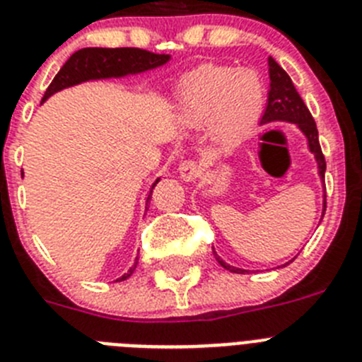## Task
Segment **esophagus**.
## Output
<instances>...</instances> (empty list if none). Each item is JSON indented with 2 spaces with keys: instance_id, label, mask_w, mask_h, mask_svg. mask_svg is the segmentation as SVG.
Listing matches in <instances>:
<instances>
[{
  "instance_id": "1",
  "label": "esophagus",
  "mask_w": 362,
  "mask_h": 362,
  "mask_svg": "<svg viewBox=\"0 0 362 362\" xmlns=\"http://www.w3.org/2000/svg\"><path fill=\"white\" fill-rule=\"evenodd\" d=\"M199 174V167L197 161L194 159H185L183 163L179 165V177L183 179V181H194Z\"/></svg>"
}]
</instances>
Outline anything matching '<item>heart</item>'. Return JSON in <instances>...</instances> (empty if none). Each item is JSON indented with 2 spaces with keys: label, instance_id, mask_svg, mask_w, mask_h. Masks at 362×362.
Masks as SVG:
<instances>
[{
  "label": "heart",
  "instance_id": "1",
  "mask_svg": "<svg viewBox=\"0 0 362 362\" xmlns=\"http://www.w3.org/2000/svg\"><path fill=\"white\" fill-rule=\"evenodd\" d=\"M264 111V88L247 69L204 66L181 81L177 112L194 127L211 122L215 144L237 147L253 134Z\"/></svg>",
  "mask_w": 362,
  "mask_h": 362
}]
</instances>
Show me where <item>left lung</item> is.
Returning a JSON list of instances; mask_svg holds the SVG:
<instances>
[{
  "label": "left lung",
  "mask_w": 362,
  "mask_h": 362,
  "mask_svg": "<svg viewBox=\"0 0 362 362\" xmlns=\"http://www.w3.org/2000/svg\"><path fill=\"white\" fill-rule=\"evenodd\" d=\"M269 97H267V105H265V111L264 115H262V124H269V122H293V124H296L298 127H300V131L307 136L310 152H313L314 158H316L317 161V170H320L321 179H325V168H327V163H325V156L323 152H321L320 140H317L316 122H314L310 111L307 109V105L303 104L300 95H298L296 88H294L293 81H291V77L287 75V71H285L273 57H269ZM325 208H327V203H325ZM215 258H217V262L224 267V269L231 271V273H247V271L244 269L231 267V265L226 264L221 257H217V253H215Z\"/></svg>",
  "instance_id": "left-lung-1"
}]
</instances>
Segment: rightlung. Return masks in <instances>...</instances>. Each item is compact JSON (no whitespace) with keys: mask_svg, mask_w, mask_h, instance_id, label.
Listing matches in <instances>:
<instances>
[{"mask_svg":"<svg viewBox=\"0 0 362 362\" xmlns=\"http://www.w3.org/2000/svg\"><path fill=\"white\" fill-rule=\"evenodd\" d=\"M168 59L170 57L165 53H152L141 48H82L73 53L61 68V71L53 77L52 84L48 86L45 97H42V102L52 97L53 93L69 88V86L93 81V78L124 77L129 73L147 71V69L163 66ZM136 264H138V258L134 260L131 269L116 281L131 276L132 271L136 269Z\"/></svg>","mask_w":362,"mask_h":362,"instance_id":"right-lung-1","label":"right lung"}]
</instances>
